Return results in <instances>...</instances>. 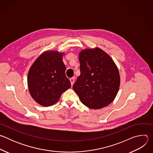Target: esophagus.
<instances>
[{
  "label": "esophagus",
  "mask_w": 153,
  "mask_h": 153,
  "mask_svg": "<svg viewBox=\"0 0 153 153\" xmlns=\"http://www.w3.org/2000/svg\"><path fill=\"white\" fill-rule=\"evenodd\" d=\"M74 79H75V77H72V78H71V79H70L71 85H73L74 84Z\"/></svg>",
  "instance_id": "obj_1"
}]
</instances>
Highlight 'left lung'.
I'll return each instance as SVG.
<instances>
[{"instance_id":"left-lung-1","label":"left lung","mask_w":153,"mask_h":153,"mask_svg":"<svg viewBox=\"0 0 153 153\" xmlns=\"http://www.w3.org/2000/svg\"><path fill=\"white\" fill-rule=\"evenodd\" d=\"M80 75L73 88L82 103L91 109L110 104L118 93L120 78L113 59L99 48L79 53Z\"/></svg>"}]
</instances>
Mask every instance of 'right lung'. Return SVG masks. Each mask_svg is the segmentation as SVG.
<instances>
[{
    "label": "right lung",
    "instance_id": "obj_1",
    "mask_svg": "<svg viewBox=\"0 0 153 153\" xmlns=\"http://www.w3.org/2000/svg\"><path fill=\"white\" fill-rule=\"evenodd\" d=\"M65 53L46 51L34 62L28 74L30 95L39 105L51 106L58 102L71 83L65 75L66 67L62 60Z\"/></svg>",
    "mask_w": 153,
    "mask_h": 153
}]
</instances>
